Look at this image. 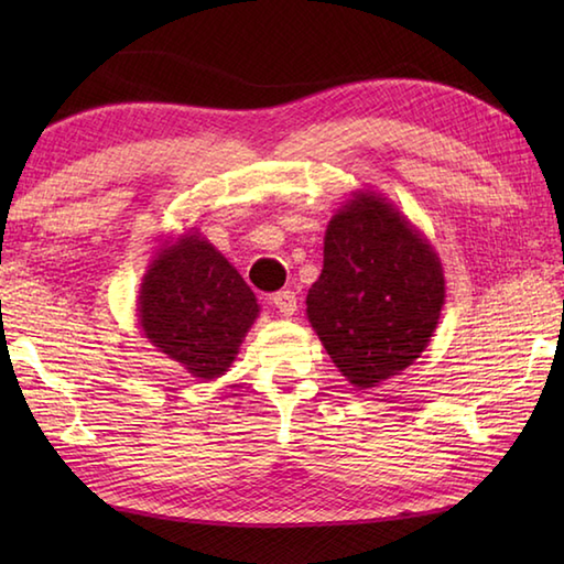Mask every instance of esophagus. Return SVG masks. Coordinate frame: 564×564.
Listing matches in <instances>:
<instances>
[{
	"instance_id": "obj_1",
	"label": "esophagus",
	"mask_w": 564,
	"mask_h": 564,
	"mask_svg": "<svg viewBox=\"0 0 564 564\" xmlns=\"http://www.w3.org/2000/svg\"><path fill=\"white\" fill-rule=\"evenodd\" d=\"M271 303L283 317H293L295 310H297V297H295L293 291H279L271 297Z\"/></svg>"
}]
</instances>
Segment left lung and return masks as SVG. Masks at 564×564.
<instances>
[{
	"mask_svg": "<svg viewBox=\"0 0 564 564\" xmlns=\"http://www.w3.org/2000/svg\"><path fill=\"white\" fill-rule=\"evenodd\" d=\"M446 275L424 232L368 188L332 215L307 319L339 373L373 390L410 368L434 337Z\"/></svg>",
	"mask_w": 564,
	"mask_h": 564,
	"instance_id": "obj_1",
	"label": "left lung"
}]
</instances>
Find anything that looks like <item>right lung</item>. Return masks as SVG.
<instances>
[{
	"label": "right lung",
	"mask_w": 564,
	"mask_h": 564,
	"mask_svg": "<svg viewBox=\"0 0 564 564\" xmlns=\"http://www.w3.org/2000/svg\"><path fill=\"white\" fill-rule=\"evenodd\" d=\"M138 293L145 339L200 382L230 370L259 317L257 295L196 227L154 247Z\"/></svg>",
	"instance_id": "1"
}]
</instances>
